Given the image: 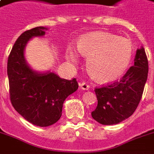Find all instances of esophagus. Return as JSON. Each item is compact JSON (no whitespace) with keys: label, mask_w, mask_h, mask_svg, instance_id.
Here are the masks:
<instances>
[{"label":"esophagus","mask_w":154,"mask_h":154,"mask_svg":"<svg viewBox=\"0 0 154 154\" xmlns=\"http://www.w3.org/2000/svg\"><path fill=\"white\" fill-rule=\"evenodd\" d=\"M79 86H80L81 88L84 91H87L90 89V86L87 83H86L85 82H80V83H79Z\"/></svg>","instance_id":"1"}]
</instances>
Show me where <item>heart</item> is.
Masks as SVG:
<instances>
[{
	"mask_svg": "<svg viewBox=\"0 0 154 154\" xmlns=\"http://www.w3.org/2000/svg\"><path fill=\"white\" fill-rule=\"evenodd\" d=\"M77 51L87 57L88 72L99 82H110L119 79L128 69L134 47L129 38L108 32H95L81 37ZM67 57L72 63L78 61L77 50L68 47Z\"/></svg>",
	"mask_w": 154,
	"mask_h": 154,
	"instance_id": "obj_1",
	"label": "heart"
}]
</instances>
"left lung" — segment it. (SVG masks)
<instances>
[{"label": "left lung", "mask_w": 154, "mask_h": 154, "mask_svg": "<svg viewBox=\"0 0 154 154\" xmlns=\"http://www.w3.org/2000/svg\"><path fill=\"white\" fill-rule=\"evenodd\" d=\"M149 72L143 47L136 51L134 63L119 82L95 90L98 104L91 112L95 120L112 125L128 119L135 111L142 97Z\"/></svg>", "instance_id": "obj_1"}]
</instances>
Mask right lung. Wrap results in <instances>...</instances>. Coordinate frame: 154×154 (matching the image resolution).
Listing matches in <instances>:
<instances>
[{
	"mask_svg": "<svg viewBox=\"0 0 154 154\" xmlns=\"http://www.w3.org/2000/svg\"><path fill=\"white\" fill-rule=\"evenodd\" d=\"M47 29L38 26L21 34L7 63L12 106L27 121L40 127L52 125L60 119L64 100L78 88L76 78L66 80L51 71H35L25 59L29 41L44 36Z\"/></svg>",
	"mask_w": 154,
	"mask_h": 154,
	"instance_id": "1",
	"label": "right lung"
}]
</instances>
